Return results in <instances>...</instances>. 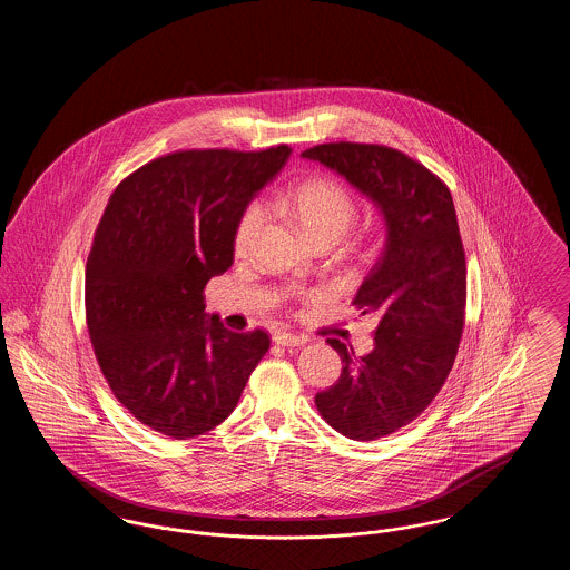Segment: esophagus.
Here are the masks:
<instances>
[{
	"instance_id": "esophagus-1",
	"label": "esophagus",
	"mask_w": 570,
	"mask_h": 570,
	"mask_svg": "<svg viewBox=\"0 0 570 570\" xmlns=\"http://www.w3.org/2000/svg\"><path fill=\"white\" fill-rule=\"evenodd\" d=\"M273 342L277 346H301V344L307 342V335H297V333H288V331H275Z\"/></svg>"
}]
</instances>
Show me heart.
Segmentation results:
<instances>
[{"instance_id":"1","label":"heart","mask_w":570,"mask_h":570,"mask_svg":"<svg viewBox=\"0 0 570 570\" xmlns=\"http://www.w3.org/2000/svg\"><path fill=\"white\" fill-rule=\"evenodd\" d=\"M267 207L291 217L298 230L309 239L337 242L354 219V200L351 191L340 181L323 175L303 177L295 184L273 191ZM263 222V207L258 203L245 205L233 228V247L245 249Z\"/></svg>"}]
</instances>
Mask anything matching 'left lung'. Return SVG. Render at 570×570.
Segmentation results:
<instances>
[{"label": "left lung", "mask_w": 570, "mask_h": 570, "mask_svg": "<svg viewBox=\"0 0 570 570\" xmlns=\"http://www.w3.org/2000/svg\"><path fill=\"white\" fill-rule=\"evenodd\" d=\"M367 194L386 219V245L353 305L374 314V351L328 337L342 374L314 402L353 440H379L434 402L455 363L465 321V252L446 184L400 149L323 142L303 151Z\"/></svg>", "instance_id": "obj_1"}]
</instances>
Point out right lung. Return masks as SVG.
Returning <instances> with one entry per match:
<instances>
[{
	"label": "right lung",
	"instance_id": "add662e5",
	"mask_svg": "<svg viewBox=\"0 0 570 570\" xmlns=\"http://www.w3.org/2000/svg\"><path fill=\"white\" fill-rule=\"evenodd\" d=\"M288 156V145L173 151L110 194L85 269L87 328L117 402L158 434L214 430L269 351L263 328L207 321L203 291L233 265L237 217Z\"/></svg>",
	"mask_w": 570,
	"mask_h": 570
}]
</instances>
